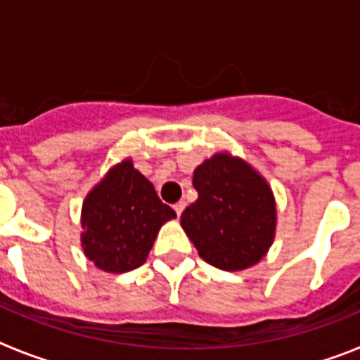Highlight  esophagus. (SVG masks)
I'll use <instances>...</instances> for the list:
<instances>
[{"instance_id":"esophagus-1","label":"esophagus","mask_w":360,"mask_h":360,"mask_svg":"<svg viewBox=\"0 0 360 360\" xmlns=\"http://www.w3.org/2000/svg\"><path fill=\"white\" fill-rule=\"evenodd\" d=\"M173 207H174V211H176V214L180 216L184 212V209H186V202H176Z\"/></svg>"}]
</instances>
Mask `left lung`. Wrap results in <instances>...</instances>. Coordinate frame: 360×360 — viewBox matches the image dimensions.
Here are the masks:
<instances>
[{
  "label": "left lung",
  "mask_w": 360,
  "mask_h": 360,
  "mask_svg": "<svg viewBox=\"0 0 360 360\" xmlns=\"http://www.w3.org/2000/svg\"><path fill=\"white\" fill-rule=\"evenodd\" d=\"M193 186L198 200L182 212V227L200 257L229 272L256 265L274 240L269 184L247 162L218 153L196 167Z\"/></svg>",
  "instance_id": "8db88e82"
}]
</instances>
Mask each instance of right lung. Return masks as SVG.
Listing matches in <instances>:
<instances>
[{"label": "right lung", "mask_w": 360, "mask_h": 360, "mask_svg": "<svg viewBox=\"0 0 360 360\" xmlns=\"http://www.w3.org/2000/svg\"><path fill=\"white\" fill-rule=\"evenodd\" d=\"M176 212L133 167L115 165L82 203V247L104 272H129L146 262L158 229Z\"/></svg>", "instance_id": "obj_1"}]
</instances>
